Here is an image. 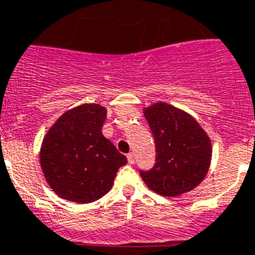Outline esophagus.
Here are the masks:
<instances>
[{
	"instance_id": "34e87169",
	"label": "esophagus",
	"mask_w": 255,
	"mask_h": 255,
	"mask_svg": "<svg viewBox=\"0 0 255 255\" xmlns=\"http://www.w3.org/2000/svg\"><path fill=\"white\" fill-rule=\"evenodd\" d=\"M127 159H128V163H129V164H133V163H134V154H133V152H129V154L127 155Z\"/></svg>"
}]
</instances>
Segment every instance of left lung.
<instances>
[{"instance_id": "obj_1", "label": "left lung", "mask_w": 255, "mask_h": 255, "mask_svg": "<svg viewBox=\"0 0 255 255\" xmlns=\"http://www.w3.org/2000/svg\"><path fill=\"white\" fill-rule=\"evenodd\" d=\"M143 114L156 149L154 167L140 170L143 182L156 194L172 198L194 190L209 169V136L191 115L169 104H154Z\"/></svg>"}]
</instances>
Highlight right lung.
I'll list each match as a JSON object with an SVG mask.
<instances>
[{
	"label": "right lung",
	"instance_id": "right-lung-1",
	"mask_svg": "<svg viewBox=\"0 0 255 255\" xmlns=\"http://www.w3.org/2000/svg\"><path fill=\"white\" fill-rule=\"evenodd\" d=\"M106 109L83 104L64 113L42 141L39 161L50 187L61 199L87 204L112 189L127 158L103 134Z\"/></svg>",
	"mask_w": 255,
	"mask_h": 255
}]
</instances>
